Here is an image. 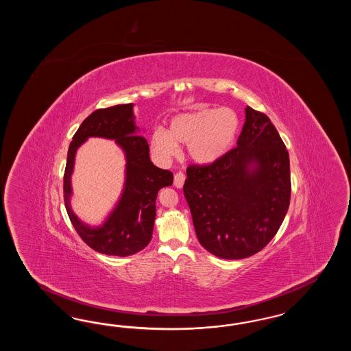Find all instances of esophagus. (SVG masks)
<instances>
[{"label": "esophagus", "mask_w": 351, "mask_h": 351, "mask_svg": "<svg viewBox=\"0 0 351 351\" xmlns=\"http://www.w3.org/2000/svg\"><path fill=\"white\" fill-rule=\"evenodd\" d=\"M184 181H185V173L184 172H176L175 173V178H173V185L176 188H182L184 185Z\"/></svg>", "instance_id": "34e87169"}]
</instances>
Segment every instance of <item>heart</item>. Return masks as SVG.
Returning a JSON list of instances; mask_svg holds the SVG:
<instances>
[{"instance_id": "obj_1", "label": "heart", "mask_w": 351, "mask_h": 351, "mask_svg": "<svg viewBox=\"0 0 351 351\" xmlns=\"http://www.w3.org/2000/svg\"><path fill=\"white\" fill-rule=\"evenodd\" d=\"M239 131V118L232 109L203 108L172 118L169 131L156 128L150 136L153 153L162 160L179 154V144H188L191 160L208 165L221 158Z\"/></svg>"}]
</instances>
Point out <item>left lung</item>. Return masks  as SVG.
I'll list each match as a JSON object with an SVG mask.
<instances>
[{
	"instance_id": "8db88e82",
	"label": "left lung",
	"mask_w": 351,
	"mask_h": 351,
	"mask_svg": "<svg viewBox=\"0 0 351 351\" xmlns=\"http://www.w3.org/2000/svg\"><path fill=\"white\" fill-rule=\"evenodd\" d=\"M186 176L182 191L195 234L213 255H255L285 220L291 199L288 150L269 117L251 106L237 147L213 163L189 165Z\"/></svg>"
}]
</instances>
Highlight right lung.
Here are the masks:
<instances>
[{
	"instance_id": "1",
	"label": "right lung",
	"mask_w": 351,
	"mask_h": 351,
	"mask_svg": "<svg viewBox=\"0 0 351 351\" xmlns=\"http://www.w3.org/2000/svg\"><path fill=\"white\" fill-rule=\"evenodd\" d=\"M134 104H119L93 112L81 123L68 149L64 171V203L69 220L86 245L96 252L109 256H130L148 245L154 219L158 191L173 182L169 170L156 167L149 158L147 138L138 134ZM114 138L125 150L128 167L125 191L115 211L100 228H88L81 223L69 206L70 175L75 150L87 137Z\"/></svg>"
}]
</instances>
